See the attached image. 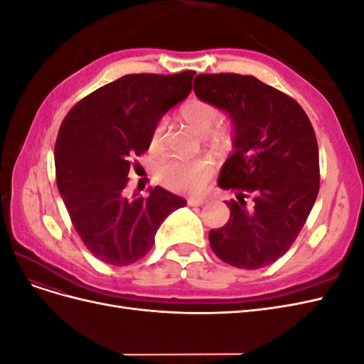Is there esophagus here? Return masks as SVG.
<instances>
[{"mask_svg": "<svg viewBox=\"0 0 364 364\" xmlns=\"http://www.w3.org/2000/svg\"><path fill=\"white\" fill-rule=\"evenodd\" d=\"M186 202H188L190 206H202V205L206 203V200L202 199V197H196V199H194V197H191V199H188Z\"/></svg>", "mask_w": 364, "mask_h": 364, "instance_id": "esophagus-1", "label": "esophagus"}]
</instances>
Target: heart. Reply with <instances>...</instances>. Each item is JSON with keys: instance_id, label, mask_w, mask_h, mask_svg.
<instances>
[{"instance_id": "heart-1", "label": "heart", "mask_w": 364, "mask_h": 364, "mask_svg": "<svg viewBox=\"0 0 364 364\" xmlns=\"http://www.w3.org/2000/svg\"><path fill=\"white\" fill-rule=\"evenodd\" d=\"M218 117L217 107L202 98H191L181 107V118L199 134L214 124ZM165 124L162 121L153 127L150 135V149L159 150L162 146ZM211 165L202 159H171L164 164L158 171V178L167 188L179 193H197L211 176Z\"/></svg>"}]
</instances>
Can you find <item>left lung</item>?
Here are the masks:
<instances>
[{
	"mask_svg": "<svg viewBox=\"0 0 364 364\" xmlns=\"http://www.w3.org/2000/svg\"><path fill=\"white\" fill-rule=\"evenodd\" d=\"M193 87L232 124V153L217 183L235 199L225 202L230 217L209 230V245L229 266L266 267L290 249L317 199L314 129L291 97L253 75L199 74Z\"/></svg>",
	"mask_w": 364,
	"mask_h": 364,
	"instance_id": "obj_1",
	"label": "left lung"
}]
</instances>
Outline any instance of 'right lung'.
<instances>
[{
    "label": "right lung",
    "instance_id": "obj_1",
    "mask_svg": "<svg viewBox=\"0 0 364 364\" xmlns=\"http://www.w3.org/2000/svg\"><path fill=\"white\" fill-rule=\"evenodd\" d=\"M194 71L127 74L85 97L65 117L54 146L56 182L77 234L95 258L129 266L155 245L161 223L186 200L162 186L126 196L130 159L191 92Z\"/></svg>",
    "mask_w": 364,
    "mask_h": 364
}]
</instances>
